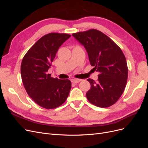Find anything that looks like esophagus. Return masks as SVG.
<instances>
[{
  "label": "esophagus",
  "mask_w": 148,
  "mask_h": 148,
  "mask_svg": "<svg viewBox=\"0 0 148 148\" xmlns=\"http://www.w3.org/2000/svg\"><path fill=\"white\" fill-rule=\"evenodd\" d=\"M81 81H82L81 79H73L71 82H72V83H78Z\"/></svg>",
  "instance_id": "obj_1"
}]
</instances>
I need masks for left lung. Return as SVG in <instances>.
I'll return each mask as SVG.
<instances>
[{"instance_id":"obj_1","label":"left lung","mask_w":148,"mask_h":148,"mask_svg":"<svg viewBox=\"0 0 148 148\" xmlns=\"http://www.w3.org/2000/svg\"><path fill=\"white\" fill-rule=\"evenodd\" d=\"M86 49L91 66L97 72L98 81L87 79L91 88L88 100L99 107L114 104L122 96L128 78L127 60L121 49L105 34L92 29L72 34Z\"/></svg>"}]
</instances>
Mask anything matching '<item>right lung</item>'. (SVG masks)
Here are the masks:
<instances>
[{"mask_svg":"<svg viewBox=\"0 0 148 148\" xmlns=\"http://www.w3.org/2000/svg\"><path fill=\"white\" fill-rule=\"evenodd\" d=\"M70 36L54 33L44 35L22 60L21 75L25 88L31 99L43 108H56L69 96L71 86L70 80L52 78L47 71L58 49Z\"/></svg>","mask_w":148,"mask_h":148,"instance_id":"1","label":"right lung"}]
</instances>
